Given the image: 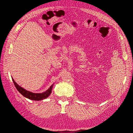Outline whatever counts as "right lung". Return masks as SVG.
Wrapping results in <instances>:
<instances>
[{
  "label": "right lung",
  "mask_w": 133,
  "mask_h": 133,
  "mask_svg": "<svg viewBox=\"0 0 133 133\" xmlns=\"http://www.w3.org/2000/svg\"><path fill=\"white\" fill-rule=\"evenodd\" d=\"M13 82L15 84V87L18 91L21 93V94L23 95L24 97H26L28 99H30L31 100L34 101H41L44 99H46L50 95L51 93L52 92V89L53 87V84L50 86V88L42 93H34L32 92H30L29 91H27L26 89H23V87H21L17 84L13 78H12Z\"/></svg>",
  "instance_id": "add662e5"
}]
</instances>
